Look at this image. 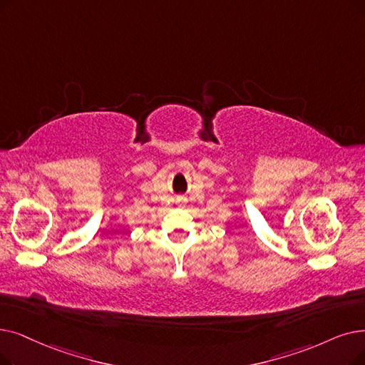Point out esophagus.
Wrapping results in <instances>:
<instances>
[{
	"label": "esophagus",
	"instance_id": "esophagus-1",
	"mask_svg": "<svg viewBox=\"0 0 365 365\" xmlns=\"http://www.w3.org/2000/svg\"><path fill=\"white\" fill-rule=\"evenodd\" d=\"M180 200H182V201H183V202H185V201H186V200H185V198H183V197H182V198H180Z\"/></svg>",
	"mask_w": 365,
	"mask_h": 365
}]
</instances>
